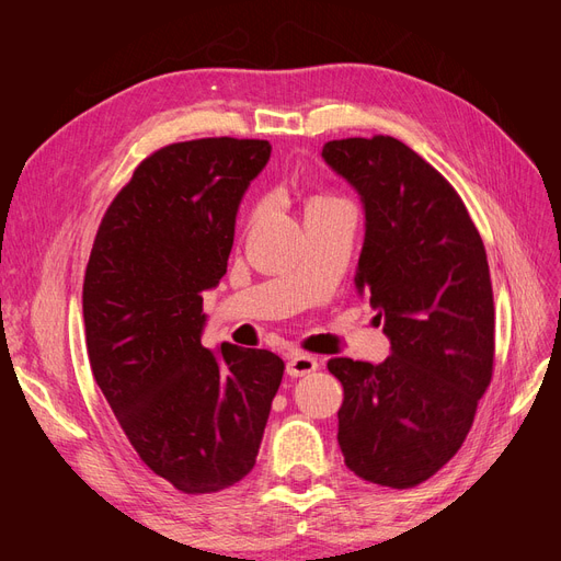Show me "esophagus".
I'll use <instances>...</instances> for the list:
<instances>
[{
  "label": "esophagus",
  "mask_w": 561,
  "mask_h": 561,
  "mask_svg": "<svg viewBox=\"0 0 561 561\" xmlns=\"http://www.w3.org/2000/svg\"><path fill=\"white\" fill-rule=\"evenodd\" d=\"M316 369H318V360L313 358V355H307V353L290 355V358H287V367H285V371L293 379L307 377V375H311V371H316Z\"/></svg>",
  "instance_id": "esophagus-1"
}]
</instances>
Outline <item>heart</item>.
Listing matches in <instances>:
<instances>
[{"label":"heart","instance_id":"heart-1","mask_svg":"<svg viewBox=\"0 0 561 561\" xmlns=\"http://www.w3.org/2000/svg\"><path fill=\"white\" fill-rule=\"evenodd\" d=\"M318 201H332V198H328V196H318V198H313V203H318Z\"/></svg>","mask_w":561,"mask_h":561}]
</instances>
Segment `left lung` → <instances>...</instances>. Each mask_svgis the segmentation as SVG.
Wrapping results in <instances>:
<instances>
[{
	"label": "left lung",
	"instance_id": "obj_1",
	"mask_svg": "<svg viewBox=\"0 0 561 561\" xmlns=\"http://www.w3.org/2000/svg\"><path fill=\"white\" fill-rule=\"evenodd\" d=\"M322 159L365 208L355 287L390 355L332 358L344 386L339 447L358 478L426 482L461 449L494 371V293L480 231L454 186L390 135L332 140Z\"/></svg>",
	"mask_w": 561,
	"mask_h": 561
}]
</instances>
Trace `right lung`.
Returning <instances> with one entry per match:
<instances>
[{
	"label": "right lung",
	"mask_w": 561,
	"mask_h": 561,
	"mask_svg": "<svg viewBox=\"0 0 561 561\" xmlns=\"http://www.w3.org/2000/svg\"><path fill=\"white\" fill-rule=\"evenodd\" d=\"M266 140L203 138L149 154L98 227L83 276L95 383L145 466L184 494L252 470L283 360L201 344L203 293L227 274L236 213Z\"/></svg>",
	"instance_id": "add662e5"
}]
</instances>
